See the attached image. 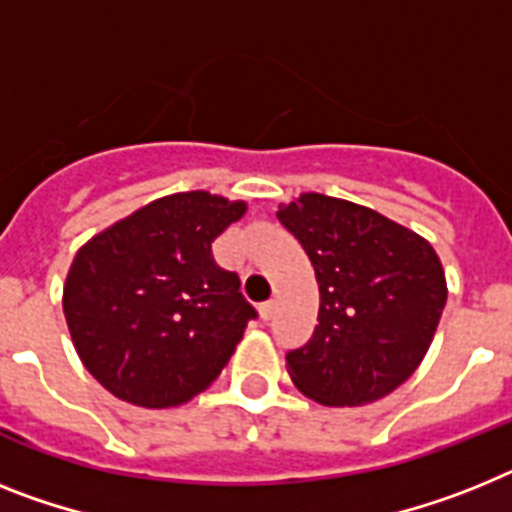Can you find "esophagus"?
I'll use <instances>...</instances> for the list:
<instances>
[{"label":"esophagus","mask_w":512,"mask_h":512,"mask_svg":"<svg viewBox=\"0 0 512 512\" xmlns=\"http://www.w3.org/2000/svg\"><path fill=\"white\" fill-rule=\"evenodd\" d=\"M273 315H276V302H265V304H260V317H263L265 322L273 320Z\"/></svg>","instance_id":"34e87169"}]
</instances>
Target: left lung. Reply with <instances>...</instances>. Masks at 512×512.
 Masks as SVG:
<instances>
[{
    "label": "left lung",
    "instance_id": "obj_1",
    "mask_svg": "<svg viewBox=\"0 0 512 512\" xmlns=\"http://www.w3.org/2000/svg\"><path fill=\"white\" fill-rule=\"evenodd\" d=\"M315 268V333L286 354L294 385L322 406L393 393L435 338L448 283L432 244L382 213L304 192L278 208Z\"/></svg>",
    "mask_w": 512,
    "mask_h": 512
}]
</instances>
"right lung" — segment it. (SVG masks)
Instances as JSON below:
<instances>
[{"mask_svg":"<svg viewBox=\"0 0 512 512\" xmlns=\"http://www.w3.org/2000/svg\"><path fill=\"white\" fill-rule=\"evenodd\" d=\"M244 213L242 200L176 192L77 249L64 317L80 362L111 395L169 409L221 375L257 312L210 244Z\"/></svg>","mask_w":512,"mask_h":512,"instance_id":"1","label":"right lung"}]
</instances>
